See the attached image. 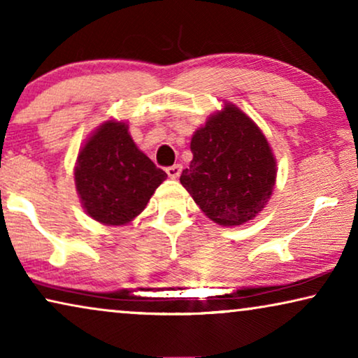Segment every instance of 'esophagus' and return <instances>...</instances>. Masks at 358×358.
Instances as JSON below:
<instances>
[{
	"label": "esophagus",
	"mask_w": 358,
	"mask_h": 358,
	"mask_svg": "<svg viewBox=\"0 0 358 358\" xmlns=\"http://www.w3.org/2000/svg\"><path fill=\"white\" fill-rule=\"evenodd\" d=\"M166 173H168V176L171 179H178L180 173H182V166L180 164H174V166H169L168 169H166Z\"/></svg>",
	"instance_id": "1"
}]
</instances>
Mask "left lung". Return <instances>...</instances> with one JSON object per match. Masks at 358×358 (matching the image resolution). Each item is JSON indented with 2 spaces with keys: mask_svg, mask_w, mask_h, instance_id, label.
<instances>
[{
  "mask_svg": "<svg viewBox=\"0 0 358 358\" xmlns=\"http://www.w3.org/2000/svg\"><path fill=\"white\" fill-rule=\"evenodd\" d=\"M194 158L180 184L215 223L238 227L252 220L271 199L277 163L261 129L234 104H224L195 130Z\"/></svg>",
  "mask_w": 358,
  "mask_h": 358,
  "instance_id": "left-lung-1",
  "label": "left lung"
}]
</instances>
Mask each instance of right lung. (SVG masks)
I'll use <instances>...</instances> for the list:
<instances>
[{
  "label": "right lung",
  "mask_w": 358,
  "mask_h": 358,
  "mask_svg": "<svg viewBox=\"0 0 358 358\" xmlns=\"http://www.w3.org/2000/svg\"><path fill=\"white\" fill-rule=\"evenodd\" d=\"M168 178L138 150L125 122L107 120L78 153L75 184L83 208L92 220L120 227L143 212Z\"/></svg>",
  "instance_id": "add662e5"
}]
</instances>
